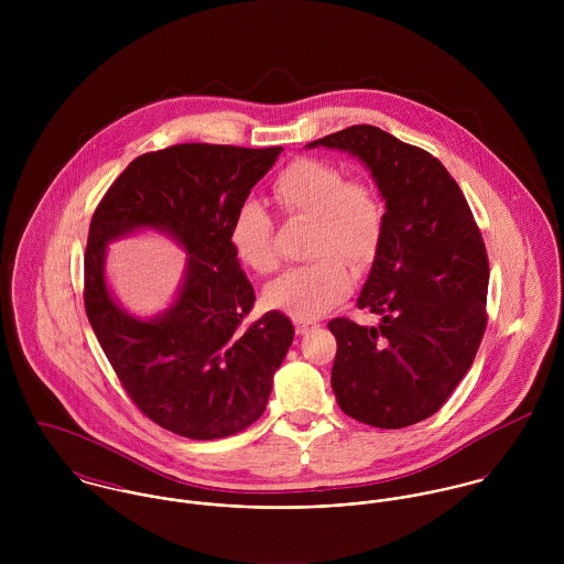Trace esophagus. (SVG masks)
Segmentation results:
<instances>
[{
  "label": "esophagus",
  "instance_id": "34e87169",
  "mask_svg": "<svg viewBox=\"0 0 564 564\" xmlns=\"http://www.w3.org/2000/svg\"><path fill=\"white\" fill-rule=\"evenodd\" d=\"M317 325H319L317 322H295V329H297V334H308Z\"/></svg>",
  "mask_w": 564,
  "mask_h": 564
}]
</instances>
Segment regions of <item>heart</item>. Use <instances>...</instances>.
Returning <instances> with one entry per match:
<instances>
[{
    "label": "heart",
    "mask_w": 564,
    "mask_h": 564,
    "mask_svg": "<svg viewBox=\"0 0 564 564\" xmlns=\"http://www.w3.org/2000/svg\"><path fill=\"white\" fill-rule=\"evenodd\" d=\"M273 199L286 217L315 224L308 264L291 267L264 289L267 306L297 322H313L340 304L354 289L356 269H367L384 237V204L362 180L315 159H300L282 169L273 182ZM228 239L235 256L256 273H269L278 264L273 224L253 199L242 202L230 221Z\"/></svg>",
    "instance_id": "b5f03b06"
}]
</instances>
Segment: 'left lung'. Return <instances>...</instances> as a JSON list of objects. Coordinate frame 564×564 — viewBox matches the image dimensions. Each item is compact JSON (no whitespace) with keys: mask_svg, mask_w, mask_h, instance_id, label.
<instances>
[{"mask_svg":"<svg viewBox=\"0 0 564 564\" xmlns=\"http://www.w3.org/2000/svg\"><path fill=\"white\" fill-rule=\"evenodd\" d=\"M358 159L384 199L380 251L356 306L378 327L332 319V391L340 410L398 430L432 416L471 369L486 327L488 258L471 208L425 150L373 126L306 145Z\"/></svg>","mask_w":564,"mask_h":564,"instance_id":"1","label":"left lung"}]
</instances>
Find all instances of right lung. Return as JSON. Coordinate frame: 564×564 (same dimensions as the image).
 <instances>
[{"instance_id": "right-lung-1", "label": "right lung", "mask_w": 564, "mask_h": 564, "mask_svg": "<svg viewBox=\"0 0 564 564\" xmlns=\"http://www.w3.org/2000/svg\"><path fill=\"white\" fill-rule=\"evenodd\" d=\"M282 148L184 143L130 162L99 202L84 256V306L123 389L164 430L213 441L264 412L295 327L269 311L249 327L256 295L228 239L235 210ZM156 231L187 253L174 302L128 314L105 278L107 245Z\"/></svg>"}]
</instances>
